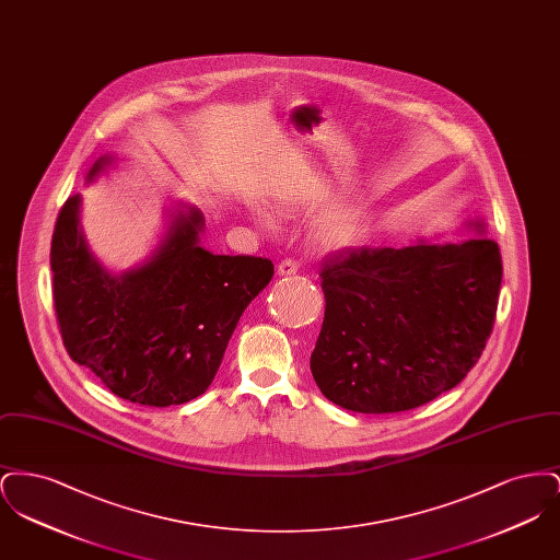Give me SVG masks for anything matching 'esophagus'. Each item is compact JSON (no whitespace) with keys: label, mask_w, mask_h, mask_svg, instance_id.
<instances>
[{"label":"esophagus","mask_w":560,"mask_h":560,"mask_svg":"<svg viewBox=\"0 0 560 560\" xmlns=\"http://www.w3.org/2000/svg\"><path fill=\"white\" fill-rule=\"evenodd\" d=\"M277 272H279L281 277L295 275V272H298V262H295V260H283V262L277 267Z\"/></svg>","instance_id":"esophagus-1"}]
</instances>
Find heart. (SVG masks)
<instances>
[{
  "instance_id": "b5f03b06",
  "label": "heart",
  "mask_w": 560,
  "mask_h": 560,
  "mask_svg": "<svg viewBox=\"0 0 560 560\" xmlns=\"http://www.w3.org/2000/svg\"><path fill=\"white\" fill-rule=\"evenodd\" d=\"M320 199V187L317 180L306 176H293L275 183L268 188L270 208L279 213H295L317 206ZM258 224L267 231H275V218L262 210L254 208ZM363 210L352 197H340L325 206L315 222V240L327 249H345L354 245L363 233Z\"/></svg>"
}]
</instances>
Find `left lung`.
Masks as SVG:
<instances>
[{
  "instance_id": "obj_1",
  "label": "left lung",
  "mask_w": 560,
  "mask_h": 560,
  "mask_svg": "<svg viewBox=\"0 0 560 560\" xmlns=\"http://www.w3.org/2000/svg\"><path fill=\"white\" fill-rule=\"evenodd\" d=\"M475 237L348 249L320 272L325 317L311 372L320 393L359 413H397L457 386L491 334L502 256L485 222Z\"/></svg>"
}]
</instances>
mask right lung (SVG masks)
I'll return each instance as SVG.
<instances>
[{
	"label": "right lung",
	"mask_w": 560,
	"mask_h": 560,
	"mask_svg": "<svg viewBox=\"0 0 560 560\" xmlns=\"http://www.w3.org/2000/svg\"><path fill=\"white\" fill-rule=\"evenodd\" d=\"M115 155L90 167L94 183ZM81 195L54 226V308L69 357L121 399L167 407L208 390L249 302L272 279V262L215 256L199 245L206 218L185 201L165 210V231L136 267L113 272L81 231Z\"/></svg>",
	"instance_id": "add662e5"
}]
</instances>
